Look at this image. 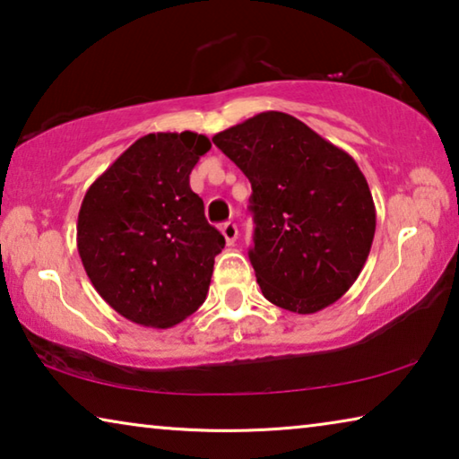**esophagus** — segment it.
Wrapping results in <instances>:
<instances>
[{
	"label": "esophagus",
	"mask_w": 459,
	"mask_h": 459,
	"mask_svg": "<svg viewBox=\"0 0 459 459\" xmlns=\"http://www.w3.org/2000/svg\"><path fill=\"white\" fill-rule=\"evenodd\" d=\"M221 230H222V237H224V241H227V245H232L237 241L238 229H237L235 222H224Z\"/></svg>",
	"instance_id": "1"
}]
</instances>
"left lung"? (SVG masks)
Segmentation results:
<instances>
[{
	"instance_id": "8db88e82",
	"label": "left lung",
	"mask_w": 459,
	"mask_h": 459,
	"mask_svg": "<svg viewBox=\"0 0 459 459\" xmlns=\"http://www.w3.org/2000/svg\"><path fill=\"white\" fill-rule=\"evenodd\" d=\"M212 142L251 183L249 259L264 297L300 316L336 303L365 268L377 222L359 164L280 111L259 113Z\"/></svg>"
}]
</instances>
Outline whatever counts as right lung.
<instances>
[{
	"mask_svg": "<svg viewBox=\"0 0 459 459\" xmlns=\"http://www.w3.org/2000/svg\"><path fill=\"white\" fill-rule=\"evenodd\" d=\"M210 148L195 132L143 135L82 200V265L99 295L134 324L167 330L206 300L224 237L208 224L189 175Z\"/></svg>",
	"mask_w": 459,
	"mask_h": 459,
	"instance_id": "1",
	"label": "right lung"
}]
</instances>
